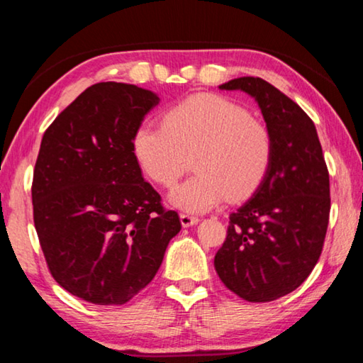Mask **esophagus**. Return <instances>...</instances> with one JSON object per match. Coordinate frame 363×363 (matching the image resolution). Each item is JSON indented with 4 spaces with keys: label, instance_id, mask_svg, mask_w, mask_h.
I'll use <instances>...</instances> for the list:
<instances>
[{
    "label": "esophagus",
    "instance_id": "1",
    "mask_svg": "<svg viewBox=\"0 0 363 363\" xmlns=\"http://www.w3.org/2000/svg\"><path fill=\"white\" fill-rule=\"evenodd\" d=\"M179 218H181L182 227H190V225H194L200 220L196 216H190V214H187V213H181Z\"/></svg>",
    "mask_w": 363,
    "mask_h": 363
}]
</instances>
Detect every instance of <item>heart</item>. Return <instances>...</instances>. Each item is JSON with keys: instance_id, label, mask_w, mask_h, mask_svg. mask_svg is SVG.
<instances>
[{"instance_id": "1", "label": "heart", "mask_w": 363, "mask_h": 363, "mask_svg": "<svg viewBox=\"0 0 363 363\" xmlns=\"http://www.w3.org/2000/svg\"><path fill=\"white\" fill-rule=\"evenodd\" d=\"M134 160L158 186L171 187L194 155L195 176L169 194L171 205L205 213L224 200L242 201L266 179L274 138L240 104L218 94H195L164 113L163 125L144 121L131 139Z\"/></svg>"}]
</instances>
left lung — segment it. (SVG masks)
<instances>
[{"label": "left lung", "instance_id": "left-lung-1", "mask_svg": "<svg viewBox=\"0 0 363 363\" xmlns=\"http://www.w3.org/2000/svg\"><path fill=\"white\" fill-rule=\"evenodd\" d=\"M219 88L255 97L272 133L274 158L261 187L230 214L214 267L237 296L269 303L296 290L320 257L330 219L328 168L314 121L275 86L242 77Z\"/></svg>", "mask_w": 363, "mask_h": 363}]
</instances>
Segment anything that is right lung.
I'll return each instance as SVG.
<instances>
[{"instance_id":"obj_1","label":"right lung","mask_w":363,"mask_h":363,"mask_svg":"<svg viewBox=\"0 0 363 363\" xmlns=\"http://www.w3.org/2000/svg\"><path fill=\"white\" fill-rule=\"evenodd\" d=\"M158 101L134 84L96 83L43 136L32 184L35 229L54 280L88 303L133 299L181 230L131 150L134 130Z\"/></svg>"}]
</instances>
